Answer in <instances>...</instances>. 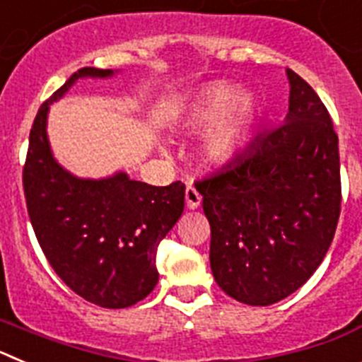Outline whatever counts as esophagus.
<instances>
[{"label": "esophagus", "mask_w": 362, "mask_h": 362, "mask_svg": "<svg viewBox=\"0 0 362 362\" xmlns=\"http://www.w3.org/2000/svg\"><path fill=\"white\" fill-rule=\"evenodd\" d=\"M185 199H187L188 209L196 210L201 206V199H203V197H201L199 192L190 185V187H187V190H185Z\"/></svg>", "instance_id": "obj_1"}]
</instances>
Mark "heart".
<instances>
[{"mask_svg": "<svg viewBox=\"0 0 362 362\" xmlns=\"http://www.w3.org/2000/svg\"><path fill=\"white\" fill-rule=\"evenodd\" d=\"M255 117V98L225 83L206 86L181 108L177 130L187 136L204 132L201 156L209 165H226L235 158ZM166 153L165 148H161Z\"/></svg>", "mask_w": 362, "mask_h": 362, "instance_id": "heart-1", "label": "heart"}]
</instances>
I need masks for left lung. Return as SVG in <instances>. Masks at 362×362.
<instances>
[{
  "label": "left lung",
  "instance_id": "1",
  "mask_svg": "<svg viewBox=\"0 0 362 362\" xmlns=\"http://www.w3.org/2000/svg\"><path fill=\"white\" fill-rule=\"evenodd\" d=\"M288 114L223 170L196 183L210 268L226 296L268 306L322 263L341 212L339 139L312 86L286 69Z\"/></svg>",
  "mask_w": 362,
  "mask_h": 362
}]
</instances>
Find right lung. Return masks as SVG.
I'll return each instance as SVG.
<instances>
[{
  "instance_id": "obj_1",
  "label": "right lung",
  "mask_w": 362,
  "mask_h": 362,
  "mask_svg": "<svg viewBox=\"0 0 362 362\" xmlns=\"http://www.w3.org/2000/svg\"><path fill=\"white\" fill-rule=\"evenodd\" d=\"M119 70H78L37 110L28 139L23 188L32 228L50 267L72 292L103 308H127L158 284L156 252L185 209V185L134 181L117 170L78 177L57 163L47 123L50 105L79 79H108Z\"/></svg>"
}]
</instances>
